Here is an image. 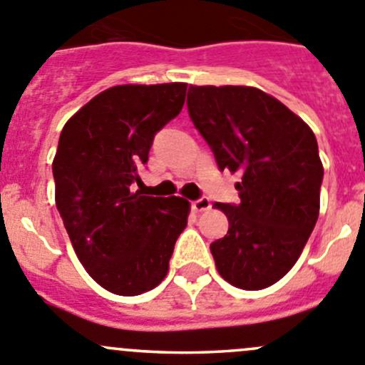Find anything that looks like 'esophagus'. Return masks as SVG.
<instances>
[{
  "mask_svg": "<svg viewBox=\"0 0 365 365\" xmlns=\"http://www.w3.org/2000/svg\"><path fill=\"white\" fill-rule=\"evenodd\" d=\"M192 208L196 212H203V210H208L210 208V200L208 197H200V200L192 201Z\"/></svg>",
  "mask_w": 365,
  "mask_h": 365,
  "instance_id": "esophagus-1",
  "label": "esophagus"
}]
</instances>
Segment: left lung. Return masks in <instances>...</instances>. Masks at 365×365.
<instances>
[{
	"instance_id": "left-lung-1",
	"label": "left lung",
	"mask_w": 365,
	"mask_h": 365,
	"mask_svg": "<svg viewBox=\"0 0 365 365\" xmlns=\"http://www.w3.org/2000/svg\"><path fill=\"white\" fill-rule=\"evenodd\" d=\"M187 108L221 171L240 173L239 203H215L228 232L210 244L219 274L260 291L284 278L319 215L323 164L312 130L277 98L244 85H190Z\"/></svg>"
}]
</instances>
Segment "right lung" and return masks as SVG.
Here are the masks:
<instances>
[{
	"instance_id": "add662e5",
	"label": "right lung",
	"mask_w": 365,
	"mask_h": 365,
	"mask_svg": "<svg viewBox=\"0 0 365 365\" xmlns=\"http://www.w3.org/2000/svg\"><path fill=\"white\" fill-rule=\"evenodd\" d=\"M185 93L187 83L115 85L81 107L60 133L53 160L56 208L83 267L114 294L157 287L187 226L189 201L132 189L155 133L182 112Z\"/></svg>"
}]
</instances>
